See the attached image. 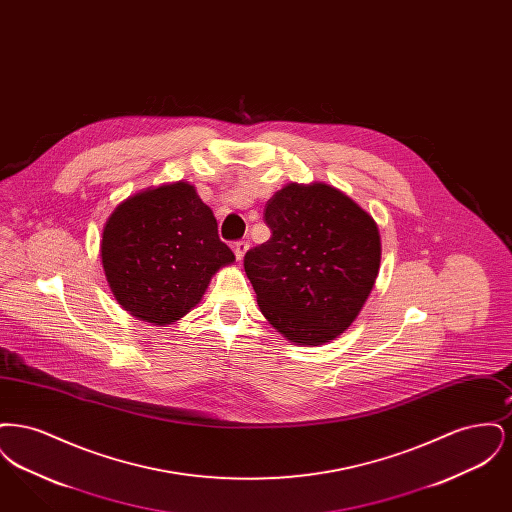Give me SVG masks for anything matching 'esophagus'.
<instances>
[{
    "label": "esophagus",
    "instance_id": "1",
    "mask_svg": "<svg viewBox=\"0 0 512 512\" xmlns=\"http://www.w3.org/2000/svg\"><path fill=\"white\" fill-rule=\"evenodd\" d=\"M247 249H249V242H245V240L234 244V253H236V259H238V261H242V259H244Z\"/></svg>",
    "mask_w": 512,
    "mask_h": 512
}]
</instances>
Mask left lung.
<instances>
[{"label":"left lung","mask_w":512,"mask_h":512,"mask_svg":"<svg viewBox=\"0 0 512 512\" xmlns=\"http://www.w3.org/2000/svg\"><path fill=\"white\" fill-rule=\"evenodd\" d=\"M263 219L272 236L244 259L261 313L295 345L336 340L378 278V224L324 182L286 184L268 199Z\"/></svg>","instance_id":"1"}]
</instances>
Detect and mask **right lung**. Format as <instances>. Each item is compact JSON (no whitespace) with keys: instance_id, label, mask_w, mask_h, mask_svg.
I'll use <instances>...</instances> for the list:
<instances>
[{"instance_id":"1","label":"right lung","mask_w":512,"mask_h":512,"mask_svg":"<svg viewBox=\"0 0 512 512\" xmlns=\"http://www.w3.org/2000/svg\"><path fill=\"white\" fill-rule=\"evenodd\" d=\"M99 253L122 309L155 326L186 317L211 278L234 263L213 211L182 180L121 201L103 226Z\"/></svg>"}]
</instances>
